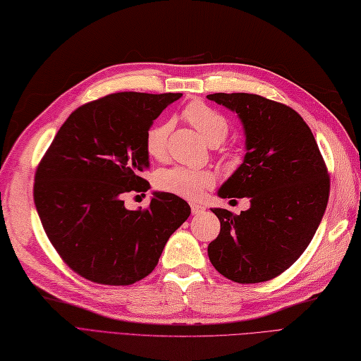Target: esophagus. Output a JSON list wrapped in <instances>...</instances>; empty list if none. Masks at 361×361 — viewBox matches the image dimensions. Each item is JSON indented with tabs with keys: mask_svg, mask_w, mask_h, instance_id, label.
Segmentation results:
<instances>
[{
	"mask_svg": "<svg viewBox=\"0 0 361 361\" xmlns=\"http://www.w3.org/2000/svg\"><path fill=\"white\" fill-rule=\"evenodd\" d=\"M190 207H192V213L193 214H201V213L205 212V207H202L200 204H192Z\"/></svg>",
	"mask_w": 361,
	"mask_h": 361,
	"instance_id": "esophagus-1",
	"label": "esophagus"
}]
</instances>
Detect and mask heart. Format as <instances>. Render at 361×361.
Listing matches in <instances>:
<instances>
[{
    "label": "heart",
    "instance_id": "b5f03b06",
    "mask_svg": "<svg viewBox=\"0 0 361 361\" xmlns=\"http://www.w3.org/2000/svg\"><path fill=\"white\" fill-rule=\"evenodd\" d=\"M184 117L210 147L220 145L228 136L226 118L201 102L190 103L184 109ZM171 130V121L149 127L145 135V151L149 157L160 160L166 156V142ZM214 178L212 172L183 166L164 169L156 176V185L160 190L184 197V200H197L205 189L212 188Z\"/></svg>",
    "mask_w": 361,
    "mask_h": 361
}]
</instances>
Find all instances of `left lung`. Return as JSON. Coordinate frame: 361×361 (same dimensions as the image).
I'll return each mask as SVG.
<instances>
[{
	"label": "left lung",
	"mask_w": 361,
	"mask_h": 361,
	"mask_svg": "<svg viewBox=\"0 0 361 361\" xmlns=\"http://www.w3.org/2000/svg\"><path fill=\"white\" fill-rule=\"evenodd\" d=\"M207 99L235 112L246 136L243 164L217 195L250 201L238 216L212 208L220 234L208 244V258L229 281H270L289 269L315 235L329 202L327 168L309 126L293 108L247 92Z\"/></svg>",
	"instance_id": "8db88e82"
}]
</instances>
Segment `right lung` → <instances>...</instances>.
Here are the masks:
<instances>
[{
  "instance_id": "1",
  "label": "right lung",
  "mask_w": 361,
  "mask_h": 361,
  "mask_svg": "<svg viewBox=\"0 0 361 361\" xmlns=\"http://www.w3.org/2000/svg\"><path fill=\"white\" fill-rule=\"evenodd\" d=\"M181 92H115L71 114L34 178L46 235L73 271L102 285H132L154 270L169 237L190 216L181 197L153 192L147 210L124 196L149 183L145 135Z\"/></svg>"
}]
</instances>
